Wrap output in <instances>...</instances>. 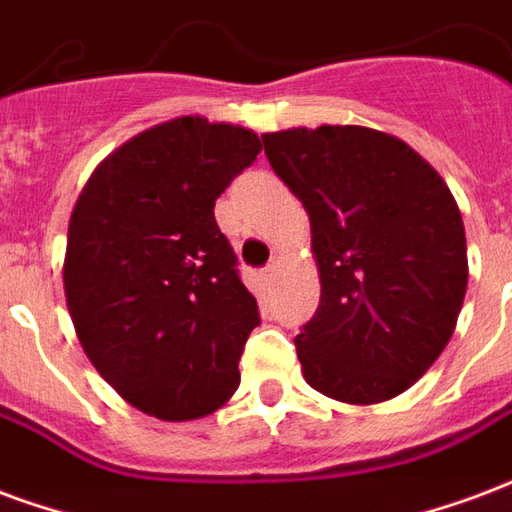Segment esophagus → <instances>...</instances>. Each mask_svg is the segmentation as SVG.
<instances>
[{
  "instance_id": "34e87169",
  "label": "esophagus",
  "mask_w": 512,
  "mask_h": 512,
  "mask_svg": "<svg viewBox=\"0 0 512 512\" xmlns=\"http://www.w3.org/2000/svg\"><path fill=\"white\" fill-rule=\"evenodd\" d=\"M275 270H278V267H275V264H270V267L264 270V278H267V281H272V278H275Z\"/></svg>"
}]
</instances>
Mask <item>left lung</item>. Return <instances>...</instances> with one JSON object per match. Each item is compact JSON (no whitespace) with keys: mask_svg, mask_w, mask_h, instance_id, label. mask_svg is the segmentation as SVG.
<instances>
[{"mask_svg":"<svg viewBox=\"0 0 512 512\" xmlns=\"http://www.w3.org/2000/svg\"><path fill=\"white\" fill-rule=\"evenodd\" d=\"M272 171L311 218L322 297L294 338L302 376L343 404H382L445 352L469 261L461 210L406 141L322 125L264 133Z\"/></svg>","mask_w":512,"mask_h":512,"instance_id":"left-lung-1","label":"left lung"}]
</instances>
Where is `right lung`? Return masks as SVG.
I'll use <instances>...</instances> for the list:
<instances>
[{"instance_id": "obj_1", "label": "right lung", "mask_w": 512, "mask_h": 512, "mask_svg": "<svg viewBox=\"0 0 512 512\" xmlns=\"http://www.w3.org/2000/svg\"><path fill=\"white\" fill-rule=\"evenodd\" d=\"M261 152L240 125L177 117L138 133L92 171L62 264L89 363L138 412L182 423L240 387L259 305L215 223V199Z\"/></svg>"}]
</instances>
